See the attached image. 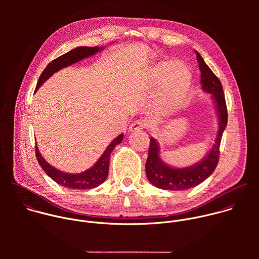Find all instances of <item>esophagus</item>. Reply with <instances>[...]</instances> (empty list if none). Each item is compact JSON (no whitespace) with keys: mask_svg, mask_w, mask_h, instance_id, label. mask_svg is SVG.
Returning a JSON list of instances; mask_svg holds the SVG:
<instances>
[{"mask_svg":"<svg viewBox=\"0 0 259 259\" xmlns=\"http://www.w3.org/2000/svg\"><path fill=\"white\" fill-rule=\"evenodd\" d=\"M143 128V124L140 121H136L134 123H132L129 127V131L130 132H135V131H139Z\"/></svg>","mask_w":259,"mask_h":259,"instance_id":"1","label":"esophagus"}]
</instances>
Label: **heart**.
I'll return each mask as SVG.
<instances>
[{
	"instance_id": "heart-1",
	"label": "heart",
	"mask_w": 259,
	"mask_h": 259,
	"mask_svg": "<svg viewBox=\"0 0 259 259\" xmlns=\"http://www.w3.org/2000/svg\"><path fill=\"white\" fill-rule=\"evenodd\" d=\"M149 82L160 86L155 108L161 117L176 114L187 101L193 86L189 65L181 60H161L154 64Z\"/></svg>"
}]
</instances>
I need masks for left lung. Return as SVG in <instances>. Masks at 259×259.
Instances as JSON below:
<instances>
[{"mask_svg": "<svg viewBox=\"0 0 259 259\" xmlns=\"http://www.w3.org/2000/svg\"><path fill=\"white\" fill-rule=\"evenodd\" d=\"M201 70L202 89L211 94L218 119V131L211 150L198 163L183 168H176L165 163L160 157V145L151 137L149 157L145 163V173L153 186L168 191H184L192 189L207 179L215 170L219 159V145L228 124V110L225 93L219 79L196 51Z\"/></svg>", "mask_w": 259, "mask_h": 259, "instance_id": "obj_1", "label": "left lung"}]
</instances>
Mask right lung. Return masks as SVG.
<instances>
[{
    "instance_id": "1",
    "label": "right lung",
    "mask_w": 259,
    "mask_h": 259,
    "mask_svg": "<svg viewBox=\"0 0 259 259\" xmlns=\"http://www.w3.org/2000/svg\"><path fill=\"white\" fill-rule=\"evenodd\" d=\"M104 47L95 46V47H77L70 50L69 52L59 56L58 58L52 60L46 68L43 70L42 75L39 78L38 84H36L35 91L38 90L52 75L58 70L69 66L73 63H77L85 58L95 55L96 53L102 51ZM124 134H120L117 136L112 142L108 144L104 153L100 156L97 162L89 169L85 170L81 173H66L56 169L55 167L51 166L40 154L38 145H35V156L38 160L42 169L46 172V174L52 178L56 183L60 184L61 187L68 188V189H75V190H91L97 188L102 182L105 181L108 175V167H109V157L116 145L122 142Z\"/></svg>"
}]
</instances>
